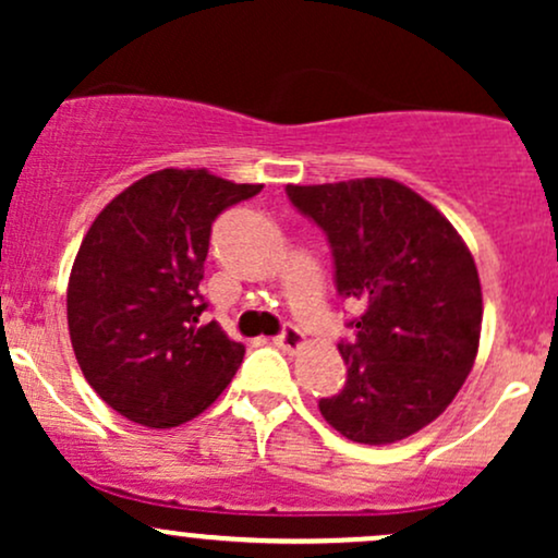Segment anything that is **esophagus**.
I'll use <instances>...</instances> for the list:
<instances>
[{"instance_id": "esophagus-1", "label": "esophagus", "mask_w": 558, "mask_h": 558, "mask_svg": "<svg viewBox=\"0 0 558 558\" xmlns=\"http://www.w3.org/2000/svg\"><path fill=\"white\" fill-rule=\"evenodd\" d=\"M272 343L278 345V349L288 351V354H293V351L304 349L306 341H304V332H301L299 328H293V325H288V328H283V332H280V336H275Z\"/></svg>"}]
</instances>
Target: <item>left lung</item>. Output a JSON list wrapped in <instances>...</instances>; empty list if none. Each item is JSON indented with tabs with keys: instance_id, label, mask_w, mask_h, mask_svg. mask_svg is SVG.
<instances>
[{
	"instance_id": "1",
	"label": "left lung",
	"mask_w": 558,
	"mask_h": 558,
	"mask_svg": "<svg viewBox=\"0 0 558 558\" xmlns=\"http://www.w3.org/2000/svg\"><path fill=\"white\" fill-rule=\"evenodd\" d=\"M286 191L328 235L338 293L364 310L349 323L354 343H338L345 386L319 401V412L356 444L409 438L446 412L475 364V259L430 202L390 178Z\"/></svg>"
}]
</instances>
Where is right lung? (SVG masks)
I'll return each instance as SVG.
<instances>
[{
    "label": "right lung",
    "instance_id": "right-lung-1",
    "mask_svg": "<svg viewBox=\"0 0 558 558\" xmlns=\"http://www.w3.org/2000/svg\"><path fill=\"white\" fill-rule=\"evenodd\" d=\"M259 191L204 168L157 170L83 235L68 283L70 343L88 386L136 425L194 420L241 367L243 343L215 319L198 323V283L215 217Z\"/></svg>",
    "mask_w": 558,
    "mask_h": 558
}]
</instances>
